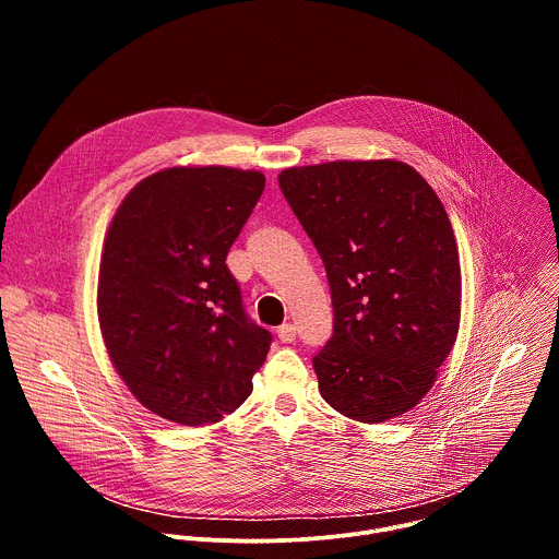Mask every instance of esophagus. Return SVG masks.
Returning a JSON list of instances; mask_svg holds the SVG:
<instances>
[{"mask_svg": "<svg viewBox=\"0 0 559 559\" xmlns=\"http://www.w3.org/2000/svg\"><path fill=\"white\" fill-rule=\"evenodd\" d=\"M276 336H278V341L281 343H294L296 341V328L294 325H281L278 330H276Z\"/></svg>", "mask_w": 559, "mask_h": 559, "instance_id": "esophagus-1", "label": "esophagus"}]
</instances>
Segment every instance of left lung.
Masks as SVG:
<instances>
[{
  "label": "left lung",
  "instance_id": "8db88e82",
  "mask_svg": "<svg viewBox=\"0 0 559 559\" xmlns=\"http://www.w3.org/2000/svg\"><path fill=\"white\" fill-rule=\"evenodd\" d=\"M278 186L332 289L334 334L313 356L321 395L358 423L407 414L460 328V259L444 205L391 158L287 168Z\"/></svg>",
  "mask_w": 559,
  "mask_h": 559
}]
</instances>
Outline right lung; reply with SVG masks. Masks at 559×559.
I'll use <instances>...</instances> for the list:
<instances>
[{
	"mask_svg": "<svg viewBox=\"0 0 559 559\" xmlns=\"http://www.w3.org/2000/svg\"><path fill=\"white\" fill-rule=\"evenodd\" d=\"M263 190L254 170L168 168L139 181L108 227L102 336L132 395L170 423L212 425L241 407L270 352L225 265Z\"/></svg>",
	"mask_w": 559,
	"mask_h": 559,
	"instance_id": "obj_1",
	"label": "right lung"
}]
</instances>
